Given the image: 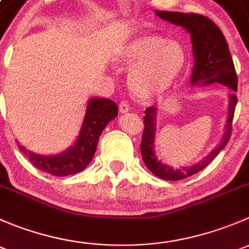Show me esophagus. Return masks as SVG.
<instances>
[{
  "label": "esophagus",
  "instance_id": "esophagus-1",
  "mask_svg": "<svg viewBox=\"0 0 249 249\" xmlns=\"http://www.w3.org/2000/svg\"><path fill=\"white\" fill-rule=\"evenodd\" d=\"M119 110H120V113L129 112V110H130V105L127 104V101H124V100H123V101L119 102Z\"/></svg>",
  "mask_w": 249,
  "mask_h": 249
}]
</instances>
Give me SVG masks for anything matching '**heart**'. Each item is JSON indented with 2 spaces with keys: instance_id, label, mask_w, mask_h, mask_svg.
I'll use <instances>...</instances> for the list:
<instances>
[{
  "instance_id": "b5f03b06",
  "label": "heart",
  "mask_w": 249,
  "mask_h": 249,
  "mask_svg": "<svg viewBox=\"0 0 249 249\" xmlns=\"http://www.w3.org/2000/svg\"><path fill=\"white\" fill-rule=\"evenodd\" d=\"M118 64L131 70L129 82L143 99L166 91L187 64V53L177 41L159 35H142L125 44L118 53Z\"/></svg>"
}]
</instances>
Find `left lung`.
Masks as SVG:
<instances>
[{
	"label": "left lung",
	"mask_w": 249,
	"mask_h": 249,
	"mask_svg": "<svg viewBox=\"0 0 249 249\" xmlns=\"http://www.w3.org/2000/svg\"><path fill=\"white\" fill-rule=\"evenodd\" d=\"M158 17L167 20L172 24L183 26L192 35L193 52L195 57V66L193 70L192 83L193 84H212V83H222L227 85L233 91L237 90V76H236L235 66L232 57L230 55L227 39L222 34L219 27L207 17L200 14L179 13V12H164L157 11ZM237 104L236 95L230 94L229 102V118L225 125V134L222 142L211 154L199 164L190 167H182V170H176L167 165L161 164L155 158L153 152V142L155 134V107H149L145 109L143 122L144 129L141 142V154L145 166L157 177L166 180H179L183 178L190 177L201 170L205 169L227 145L231 137L232 119L235 107Z\"/></svg>",
	"instance_id": "8db88e82"
}]
</instances>
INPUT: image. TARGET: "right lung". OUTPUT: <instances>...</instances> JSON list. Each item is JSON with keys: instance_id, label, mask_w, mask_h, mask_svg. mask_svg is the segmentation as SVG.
Here are the masks:
<instances>
[{"instance_id": "add662e5", "label": "right lung", "mask_w": 249, "mask_h": 249, "mask_svg": "<svg viewBox=\"0 0 249 249\" xmlns=\"http://www.w3.org/2000/svg\"><path fill=\"white\" fill-rule=\"evenodd\" d=\"M118 115V107L114 101L107 99L90 100L84 123L73 147L66 152L53 157H42L18 145L35 167L53 176H70L85 169L92 160L97 142L102 131L110 120Z\"/></svg>"}]
</instances>
